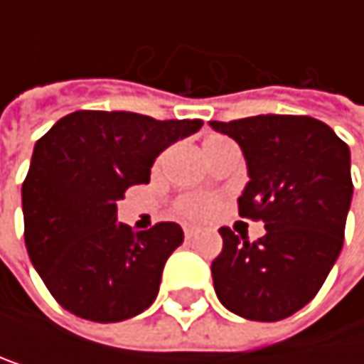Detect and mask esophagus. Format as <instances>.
<instances>
[{"label":"esophagus","instance_id":"obj_1","mask_svg":"<svg viewBox=\"0 0 364 364\" xmlns=\"http://www.w3.org/2000/svg\"><path fill=\"white\" fill-rule=\"evenodd\" d=\"M197 234V228H191V225H184V236L186 239H193V236Z\"/></svg>","mask_w":364,"mask_h":364}]
</instances>
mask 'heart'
<instances>
[{
  "instance_id": "heart-1",
  "label": "heart",
  "mask_w": 364,
  "mask_h": 364,
  "mask_svg": "<svg viewBox=\"0 0 364 364\" xmlns=\"http://www.w3.org/2000/svg\"><path fill=\"white\" fill-rule=\"evenodd\" d=\"M210 141H219V139H208ZM176 210L186 217V219H206L215 213V199L208 195H184L178 199Z\"/></svg>"
}]
</instances>
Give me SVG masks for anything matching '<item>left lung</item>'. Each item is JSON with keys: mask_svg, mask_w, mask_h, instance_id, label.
<instances>
[{"mask_svg": "<svg viewBox=\"0 0 364 364\" xmlns=\"http://www.w3.org/2000/svg\"><path fill=\"white\" fill-rule=\"evenodd\" d=\"M210 125L243 149L250 182L239 215L267 230L258 241L219 230L215 293L239 317L287 319L319 293L341 254L354 191L350 147L313 117L258 114Z\"/></svg>", "mask_w": 364, "mask_h": 364, "instance_id": "left-lung-1", "label": "left lung"}]
</instances>
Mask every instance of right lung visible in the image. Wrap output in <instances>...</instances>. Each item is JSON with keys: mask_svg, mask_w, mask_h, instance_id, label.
Instances as JSON below:
<instances>
[{"mask_svg": "<svg viewBox=\"0 0 364 364\" xmlns=\"http://www.w3.org/2000/svg\"><path fill=\"white\" fill-rule=\"evenodd\" d=\"M202 125V119L77 110L36 141L21 186L26 247L65 311L112 323L154 304L184 232L173 221L132 232L117 221V202L130 186L149 182L162 149Z\"/></svg>", "mask_w": 364, "mask_h": 364, "instance_id": "1", "label": "right lung"}]
</instances>
